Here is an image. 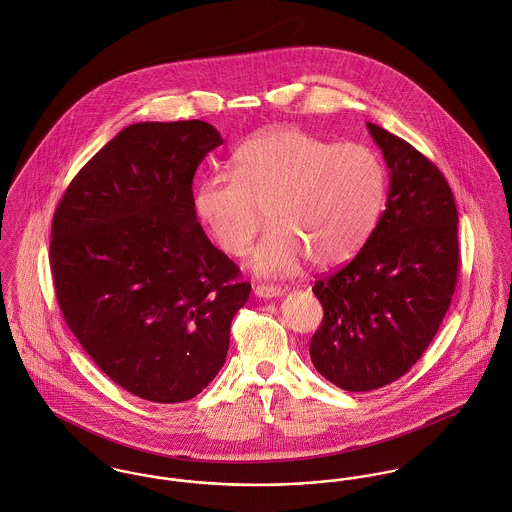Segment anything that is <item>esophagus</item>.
<instances>
[{"mask_svg": "<svg viewBox=\"0 0 512 512\" xmlns=\"http://www.w3.org/2000/svg\"><path fill=\"white\" fill-rule=\"evenodd\" d=\"M255 294H257L259 298H265V300H269V298H279V296L283 294V288H281V286H275V284H257V286H255Z\"/></svg>", "mask_w": 512, "mask_h": 512, "instance_id": "obj_1", "label": "esophagus"}]
</instances>
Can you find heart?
Wrapping results in <instances>:
<instances>
[{
  "label": "heart",
  "mask_w": 512,
  "mask_h": 512,
  "mask_svg": "<svg viewBox=\"0 0 512 512\" xmlns=\"http://www.w3.org/2000/svg\"><path fill=\"white\" fill-rule=\"evenodd\" d=\"M385 171L365 145H336L296 127H275L233 153V172L206 176L194 210L228 255H241L263 224L273 222L249 255L257 275H294L349 261L377 224Z\"/></svg>",
  "instance_id": "obj_1"
}]
</instances>
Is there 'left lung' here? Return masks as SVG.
<instances>
[{"instance_id":"obj_1","label":"left lung","mask_w":512,"mask_h":512,"mask_svg":"<svg viewBox=\"0 0 512 512\" xmlns=\"http://www.w3.org/2000/svg\"><path fill=\"white\" fill-rule=\"evenodd\" d=\"M389 194L361 251L312 286L324 320L310 341L318 373L349 393L402 377L434 340L459 271L457 210L444 174L410 143L367 123Z\"/></svg>"}]
</instances>
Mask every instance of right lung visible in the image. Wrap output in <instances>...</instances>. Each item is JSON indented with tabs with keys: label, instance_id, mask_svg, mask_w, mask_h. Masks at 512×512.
I'll use <instances>...</instances> for the list:
<instances>
[{
	"label": "right lung",
	"instance_id": "right-lung-1",
	"mask_svg": "<svg viewBox=\"0 0 512 512\" xmlns=\"http://www.w3.org/2000/svg\"><path fill=\"white\" fill-rule=\"evenodd\" d=\"M222 143L200 119L127 125L74 176L53 218L68 328L114 383L151 402L210 385L251 292L194 210V172Z\"/></svg>",
	"mask_w": 512,
	"mask_h": 512
}]
</instances>
